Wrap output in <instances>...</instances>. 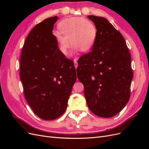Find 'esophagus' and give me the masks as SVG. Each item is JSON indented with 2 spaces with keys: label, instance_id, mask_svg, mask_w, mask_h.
<instances>
[{
  "label": "esophagus",
  "instance_id": "obj_1",
  "mask_svg": "<svg viewBox=\"0 0 149 149\" xmlns=\"http://www.w3.org/2000/svg\"><path fill=\"white\" fill-rule=\"evenodd\" d=\"M74 65L75 68L76 69L77 68V66H78V63H77V58H75L74 60Z\"/></svg>",
  "mask_w": 149,
  "mask_h": 149
}]
</instances>
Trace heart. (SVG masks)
Wrapping results in <instances>:
<instances>
[{
  "label": "heart",
  "mask_w": 149,
  "mask_h": 149,
  "mask_svg": "<svg viewBox=\"0 0 149 149\" xmlns=\"http://www.w3.org/2000/svg\"><path fill=\"white\" fill-rule=\"evenodd\" d=\"M60 31L53 32L60 52L67 55L70 42L74 50L79 49L81 52H88L96 42L97 28L89 19L81 17L70 18L60 22ZM70 42H69V40Z\"/></svg>",
  "instance_id": "1"
}]
</instances>
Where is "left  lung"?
Here are the masks:
<instances>
[{
    "label": "left lung",
    "mask_w": 149,
    "mask_h": 149,
    "mask_svg": "<svg viewBox=\"0 0 149 149\" xmlns=\"http://www.w3.org/2000/svg\"><path fill=\"white\" fill-rule=\"evenodd\" d=\"M88 18L96 26L97 37L92 51L79 58L78 78L85 86L89 109L101 118H111L130 99L131 56L123 36L109 21L94 15Z\"/></svg>",
    "instance_id": "obj_1"
}]
</instances>
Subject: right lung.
I'll use <instances>...</instances> for the list:
<instances>
[{
  "label": "right lung",
  "mask_w": 149,
  "mask_h": 149,
  "mask_svg": "<svg viewBox=\"0 0 149 149\" xmlns=\"http://www.w3.org/2000/svg\"><path fill=\"white\" fill-rule=\"evenodd\" d=\"M58 17L35 26L26 37L20 60V78L26 101L43 120L59 118L66 111L76 80L73 61L60 52L52 31Z\"/></svg>",
  "instance_id": "1"
}]
</instances>
